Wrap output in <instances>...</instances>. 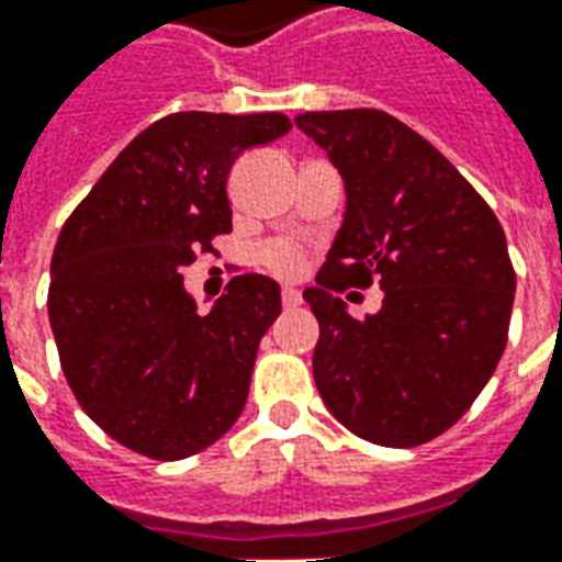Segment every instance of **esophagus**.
I'll use <instances>...</instances> for the list:
<instances>
[{
    "mask_svg": "<svg viewBox=\"0 0 562 562\" xmlns=\"http://www.w3.org/2000/svg\"><path fill=\"white\" fill-rule=\"evenodd\" d=\"M282 306H285V310L301 306V292H297V289H292V285H285V289H282Z\"/></svg>",
    "mask_w": 562,
    "mask_h": 562,
    "instance_id": "34e87169",
    "label": "esophagus"
}]
</instances>
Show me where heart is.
I'll return each instance as SVG.
<instances>
[{"label":"heart","instance_id":"b5f03b06","mask_svg":"<svg viewBox=\"0 0 562 562\" xmlns=\"http://www.w3.org/2000/svg\"><path fill=\"white\" fill-rule=\"evenodd\" d=\"M265 258H268L270 268L280 270V273H294V270H297V258H294V252L289 246H270L268 252H265Z\"/></svg>","mask_w":562,"mask_h":562}]
</instances>
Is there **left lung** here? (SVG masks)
Wrapping results in <instances>:
<instances>
[{
	"mask_svg": "<svg viewBox=\"0 0 562 562\" xmlns=\"http://www.w3.org/2000/svg\"><path fill=\"white\" fill-rule=\"evenodd\" d=\"M294 123L346 186L340 232L304 292L318 318L316 389L367 442L422 446L470 409L506 349L515 270L503 225L385 111H306ZM373 279L383 306L355 319L336 292Z\"/></svg>",
	"mask_w": 562,
	"mask_h": 562,
	"instance_id": "obj_1",
	"label": "left lung"
}]
</instances>
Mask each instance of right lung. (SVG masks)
<instances>
[{
	"mask_svg": "<svg viewBox=\"0 0 562 562\" xmlns=\"http://www.w3.org/2000/svg\"><path fill=\"white\" fill-rule=\"evenodd\" d=\"M292 120L183 111L144 128L56 240L47 316L83 413L138 454L183 460L228 434L249 397L258 342L282 310L280 282L244 273L210 313L186 265L232 232L228 171Z\"/></svg>",
	"mask_w": 562,
	"mask_h": 562,
	"instance_id": "add662e5",
	"label": "right lung"
}]
</instances>
